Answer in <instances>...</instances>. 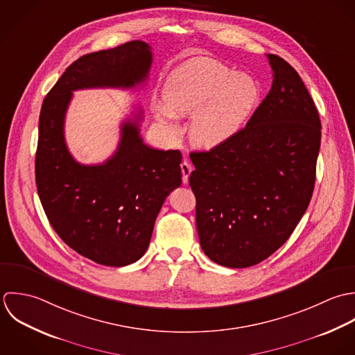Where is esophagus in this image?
<instances>
[{
	"instance_id": "1",
	"label": "esophagus",
	"mask_w": 355,
	"mask_h": 355,
	"mask_svg": "<svg viewBox=\"0 0 355 355\" xmlns=\"http://www.w3.org/2000/svg\"><path fill=\"white\" fill-rule=\"evenodd\" d=\"M192 170H193V167H192V164L188 160H184L181 163V171H182V181H184V184H188V178H189V174L192 173Z\"/></svg>"
}]
</instances>
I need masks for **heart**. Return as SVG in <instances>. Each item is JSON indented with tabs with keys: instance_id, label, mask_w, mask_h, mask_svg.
Instances as JSON below:
<instances>
[{
	"instance_id": "obj_1",
	"label": "heart",
	"mask_w": 355,
	"mask_h": 355,
	"mask_svg": "<svg viewBox=\"0 0 355 355\" xmlns=\"http://www.w3.org/2000/svg\"><path fill=\"white\" fill-rule=\"evenodd\" d=\"M259 97L257 80L245 72H232L225 64L196 58L180 66L166 80L164 107L156 108V119L166 133H181L174 116L193 115L189 137L196 146L211 149L237 135Z\"/></svg>"
}]
</instances>
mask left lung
<instances>
[{
    "mask_svg": "<svg viewBox=\"0 0 355 355\" xmlns=\"http://www.w3.org/2000/svg\"><path fill=\"white\" fill-rule=\"evenodd\" d=\"M272 87L245 128L207 152H192L189 185L205 254L226 268L276 252L306 213L315 182L321 122L295 69L266 55Z\"/></svg>",
    "mask_w": 355,
    "mask_h": 355,
    "instance_id": "1",
    "label": "left lung"
}]
</instances>
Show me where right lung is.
Instances as JSON below:
<instances>
[{"label": "right lung", "instance_id": "obj_1", "mask_svg": "<svg viewBox=\"0 0 355 355\" xmlns=\"http://www.w3.org/2000/svg\"><path fill=\"white\" fill-rule=\"evenodd\" d=\"M152 64L150 46L132 41L75 60L46 94L38 125L35 182L45 214L79 255L105 266H126L145 254L166 198L181 185V152L145 145L140 110L122 125L115 153L101 164H80L64 140L72 92L133 89Z\"/></svg>", "mask_w": 355, "mask_h": 355}]
</instances>
